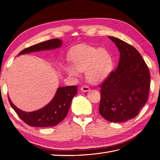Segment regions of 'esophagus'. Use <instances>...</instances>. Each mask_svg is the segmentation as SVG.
Listing matches in <instances>:
<instances>
[{"label":"esophagus","mask_w":160,"mask_h":160,"mask_svg":"<svg viewBox=\"0 0 160 160\" xmlns=\"http://www.w3.org/2000/svg\"><path fill=\"white\" fill-rule=\"evenodd\" d=\"M81 91H82V92H87V91H90L89 87H88L87 86H83L81 87Z\"/></svg>","instance_id":"esophagus-1"}]
</instances>
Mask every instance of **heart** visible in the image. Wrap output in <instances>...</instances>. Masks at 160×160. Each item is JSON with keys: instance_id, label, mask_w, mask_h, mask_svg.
<instances>
[{"instance_id": "heart-1", "label": "heart", "mask_w": 160, "mask_h": 160, "mask_svg": "<svg viewBox=\"0 0 160 160\" xmlns=\"http://www.w3.org/2000/svg\"><path fill=\"white\" fill-rule=\"evenodd\" d=\"M73 65H67L65 69L71 76H79L80 71H85V77L91 84L104 82L113 70L114 61L107 49L88 45H78L71 52Z\"/></svg>"}]
</instances>
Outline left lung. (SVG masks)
<instances>
[{
  "label": "left lung",
  "instance_id": "1",
  "mask_svg": "<svg viewBox=\"0 0 160 160\" xmlns=\"http://www.w3.org/2000/svg\"><path fill=\"white\" fill-rule=\"evenodd\" d=\"M120 52L117 69L100 85L99 112L107 120L123 122L136 117L148 100L151 76L138 51L123 40L108 36Z\"/></svg>",
  "mask_w": 160,
  "mask_h": 160
}]
</instances>
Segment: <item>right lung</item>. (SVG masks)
Returning a JSON list of instances; mask_svg holds the SVG:
<instances>
[{
  "label": "right lung",
  "mask_w": 160,
  "mask_h": 160,
  "mask_svg": "<svg viewBox=\"0 0 160 160\" xmlns=\"http://www.w3.org/2000/svg\"><path fill=\"white\" fill-rule=\"evenodd\" d=\"M62 40L54 38L29 47L21 51L18 56L22 54L53 50L62 46ZM77 86L58 87L55 96L46 106L32 112H26L19 109L12 103L9 98V102L19 118L30 127H47L59 124L67 116L73 98L77 93Z\"/></svg>",
  "instance_id": "1"
}]
</instances>
